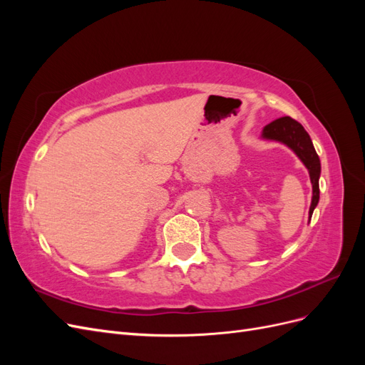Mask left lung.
Wrapping results in <instances>:
<instances>
[{"instance_id": "8db88e82", "label": "left lung", "mask_w": 365, "mask_h": 365, "mask_svg": "<svg viewBox=\"0 0 365 365\" xmlns=\"http://www.w3.org/2000/svg\"><path fill=\"white\" fill-rule=\"evenodd\" d=\"M262 138L269 141H279L288 146L295 155L300 158L309 172V178L312 184V202L309 208V220L312 217L314 210L319 201V175H322V163L315 152L312 140L304 128L291 117H282L274 120L262 130Z\"/></svg>"}]
</instances>
